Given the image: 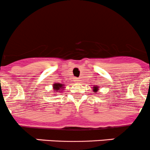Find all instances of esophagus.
<instances>
[{
	"mask_svg": "<svg viewBox=\"0 0 150 150\" xmlns=\"http://www.w3.org/2000/svg\"><path fill=\"white\" fill-rule=\"evenodd\" d=\"M75 82H76V83H79V80L76 79V80H75Z\"/></svg>",
	"mask_w": 150,
	"mask_h": 150,
	"instance_id": "34e87169",
	"label": "esophagus"
}]
</instances>
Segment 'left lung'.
<instances>
[{"label": "left lung", "instance_id": "left-lung-1", "mask_svg": "<svg viewBox=\"0 0 150 150\" xmlns=\"http://www.w3.org/2000/svg\"><path fill=\"white\" fill-rule=\"evenodd\" d=\"M99 91V87L98 86H94L93 87V92H97Z\"/></svg>", "mask_w": 150, "mask_h": 150}]
</instances>
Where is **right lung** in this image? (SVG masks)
<instances>
[{
    "mask_svg": "<svg viewBox=\"0 0 150 150\" xmlns=\"http://www.w3.org/2000/svg\"><path fill=\"white\" fill-rule=\"evenodd\" d=\"M54 86V90L55 91H57V93H60V92L63 91V90L64 89V85L62 83H56L53 84Z\"/></svg>",
    "mask_w": 150,
    "mask_h": 150,
    "instance_id": "right-lung-1",
    "label": "right lung"
}]
</instances>
